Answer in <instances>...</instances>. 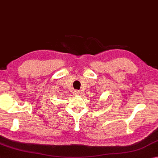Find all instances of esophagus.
<instances>
[{"label":"esophagus","mask_w":158,"mask_h":158,"mask_svg":"<svg viewBox=\"0 0 158 158\" xmlns=\"http://www.w3.org/2000/svg\"><path fill=\"white\" fill-rule=\"evenodd\" d=\"M73 93H74L73 94H75V95H77V94H80V91H79V90H77V89H75Z\"/></svg>","instance_id":"obj_1"}]
</instances>
